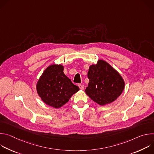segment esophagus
<instances>
[{"instance_id": "34e87169", "label": "esophagus", "mask_w": 154, "mask_h": 154, "mask_svg": "<svg viewBox=\"0 0 154 154\" xmlns=\"http://www.w3.org/2000/svg\"><path fill=\"white\" fill-rule=\"evenodd\" d=\"M78 86H79V88H80V90H84V85H81V84H79Z\"/></svg>"}]
</instances>
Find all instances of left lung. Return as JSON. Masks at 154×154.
<instances>
[{
	"label": "left lung",
	"instance_id": "1",
	"mask_svg": "<svg viewBox=\"0 0 154 154\" xmlns=\"http://www.w3.org/2000/svg\"><path fill=\"white\" fill-rule=\"evenodd\" d=\"M88 78L90 80L86 94L100 105L110 103L122 94L124 81L111 65L99 60L96 64L89 68Z\"/></svg>",
	"mask_w": 154,
	"mask_h": 154
}]
</instances>
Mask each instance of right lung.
<instances>
[{
    "instance_id": "add662e5",
    "label": "right lung",
    "mask_w": 154,
    "mask_h": 154,
    "mask_svg": "<svg viewBox=\"0 0 154 154\" xmlns=\"http://www.w3.org/2000/svg\"><path fill=\"white\" fill-rule=\"evenodd\" d=\"M61 64L48 66L39 79L36 84L37 93L47 105L58 108L66 103L71 96L79 90L63 72Z\"/></svg>"
}]
</instances>
